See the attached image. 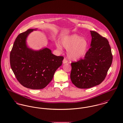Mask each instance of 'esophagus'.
<instances>
[{"mask_svg": "<svg viewBox=\"0 0 123 123\" xmlns=\"http://www.w3.org/2000/svg\"><path fill=\"white\" fill-rule=\"evenodd\" d=\"M67 62H68V61H67V59L66 58H64L63 60V63L65 64V63H66Z\"/></svg>", "mask_w": 123, "mask_h": 123, "instance_id": "34e87169", "label": "esophagus"}]
</instances>
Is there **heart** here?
<instances>
[{
	"label": "heart",
	"instance_id": "1",
	"mask_svg": "<svg viewBox=\"0 0 123 123\" xmlns=\"http://www.w3.org/2000/svg\"><path fill=\"white\" fill-rule=\"evenodd\" d=\"M61 44L67 49L68 58L73 61L79 60L84 57L88 49L87 40L76 34L64 37L61 41ZM57 46L58 49H62L59 44H57Z\"/></svg>",
	"mask_w": 123,
	"mask_h": 123
}]
</instances>
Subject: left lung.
<instances>
[{"label":"left lung","mask_w":123,"mask_h":123,"mask_svg":"<svg viewBox=\"0 0 123 123\" xmlns=\"http://www.w3.org/2000/svg\"><path fill=\"white\" fill-rule=\"evenodd\" d=\"M90 32L92 37L91 47L84 59L71 63V80L81 89L100 84L106 78L113 59L107 39L95 31Z\"/></svg>","instance_id":"left-lung-1"}]
</instances>
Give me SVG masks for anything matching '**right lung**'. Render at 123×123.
<instances>
[{"mask_svg": "<svg viewBox=\"0 0 123 123\" xmlns=\"http://www.w3.org/2000/svg\"><path fill=\"white\" fill-rule=\"evenodd\" d=\"M35 30L29 29L17 37L10 52V63L16 78L22 86L31 89H41L52 81L64 57L53 55L47 48L36 51L29 48L26 38Z\"/></svg>", "mask_w": 123, "mask_h": 123, "instance_id": "obj_1", "label": "right lung"}]
</instances>
